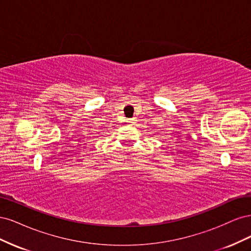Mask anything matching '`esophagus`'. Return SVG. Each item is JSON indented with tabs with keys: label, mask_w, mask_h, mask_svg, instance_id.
Returning <instances> with one entry per match:
<instances>
[{
	"label": "esophagus",
	"mask_w": 251,
	"mask_h": 251,
	"mask_svg": "<svg viewBox=\"0 0 251 251\" xmlns=\"http://www.w3.org/2000/svg\"><path fill=\"white\" fill-rule=\"evenodd\" d=\"M136 121H137V120H136L135 117H134V118H131V119H128V123H130L131 125H135Z\"/></svg>",
	"instance_id": "34e87169"
}]
</instances>
